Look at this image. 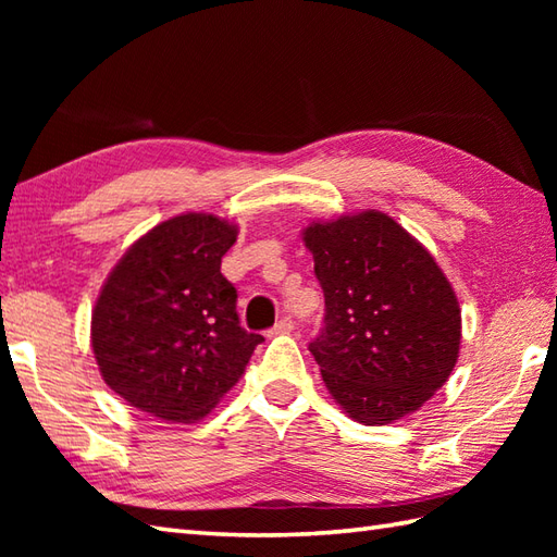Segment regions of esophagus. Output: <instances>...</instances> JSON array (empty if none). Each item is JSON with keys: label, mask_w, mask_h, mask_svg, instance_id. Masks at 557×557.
<instances>
[{"label": "esophagus", "mask_w": 557, "mask_h": 557, "mask_svg": "<svg viewBox=\"0 0 557 557\" xmlns=\"http://www.w3.org/2000/svg\"><path fill=\"white\" fill-rule=\"evenodd\" d=\"M294 330V321L289 315H285V318H280V321L272 325V330H270V335H289Z\"/></svg>", "instance_id": "34e87169"}]
</instances>
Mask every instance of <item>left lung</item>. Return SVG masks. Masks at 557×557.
<instances>
[{
	"label": "left lung",
	"instance_id": "obj_1",
	"mask_svg": "<svg viewBox=\"0 0 557 557\" xmlns=\"http://www.w3.org/2000/svg\"><path fill=\"white\" fill-rule=\"evenodd\" d=\"M323 287L309 349L354 421L385 425L423 407L459 357L461 311L433 256L377 210L304 230Z\"/></svg>",
	"mask_w": 557,
	"mask_h": 557
}]
</instances>
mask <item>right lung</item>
I'll use <instances>...</instances> for the list:
<instances>
[{
  "label": "right lung",
  "instance_id": "1",
  "mask_svg": "<svg viewBox=\"0 0 557 557\" xmlns=\"http://www.w3.org/2000/svg\"><path fill=\"white\" fill-rule=\"evenodd\" d=\"M236 224L206 212L160 222L128 248L92 309L100 373L128 405L194 423L239 381L263 335L246 333L222 256Z\"/></svg>",
  "mask_w": 557,
  "mask_h": 557
}]
</instances>
